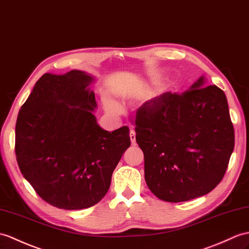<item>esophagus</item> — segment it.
Listing matches in <instances>:
<instances>
[{
	"label": "esophagus",
	"mask_w": 249,
	"mask_h": 249,
	"mask_svg": "<svg viewBox=\"0 0 249 249\" xmlns=\"http://www.w3.org/2000/svg\"><path fill=\"white\" fill-rule=\"evenodd\" d=\"M129 137H130L131 144H132V145H135V144H136V132H135V130H134V129H131V130H130Z\"/></svg>",
	"instance_id": "34e87169"
}]
</instances>
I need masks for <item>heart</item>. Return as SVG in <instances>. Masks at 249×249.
<instances>
[{
  "instance_id": "1",
  "label": "heart",
  "mask_w": 249,
  "mask_h": 249,
  "mask_svg": "<svg viewBox=\"0 0 249 249\" xmlns=\"http://www.w3.org/2000/svg\"><path fill=\"white\" fill-rule=\"evenodd\" d=\"M104 104H105L107 111H109L112 114H118L121 111V108L118 104L111 100H109V98H106V100L104 101Z\"/></svg>"
}]
</instances>
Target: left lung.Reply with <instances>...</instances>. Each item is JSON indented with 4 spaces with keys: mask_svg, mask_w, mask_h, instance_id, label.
I'll list each match as a JSON object with an SVG mask.
<instances>
[{
    "mask_svg": "<svg viewBox=\"0 0 249 249\" xmlns=\"http://www.w3.org/2000/svg\"><path fill=\"white\" fill-rule=\"evenodd\" d=\"M136 141L144 175L158 198L179 203L206 195L222 181L234 147L226 95L204 77L181 94L165 92L138 109Z\"/></svg>",
    "mask_w": 249,
    "mask_h": 249,
    "instance_id": "8db88e82",
    "label": "left lung"
}]
</instances>
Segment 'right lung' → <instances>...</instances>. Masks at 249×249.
Masks as SVG:
<instances>
[{"instance_id": "1", "label": "right lung", "mask_w": 249, "mask_h": 249, "mask_svg": "<svg viewBox=\"0 0 249 249\" xmlns=\"http://www.w3.org/2000/svg\"><path fill=\"white\" fill-rule=\"evenodd\" d=\"M92 82L78 70L43 74L17 119L15 151L22 175L59 209L96 205L130 146L127 126L107 131L97 125Z\"/></svg>"}]
</instances>
